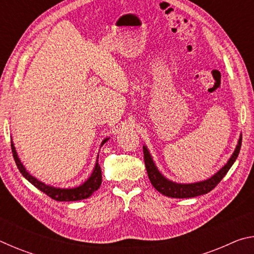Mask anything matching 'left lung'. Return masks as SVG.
I'll return each mask as SVG.
<instances>
[{
	"label": "left lung",
	"mask_w": 254,
	"mask_h": 254,
	"mask_svg": "<svg viewBox=\"0 0 254 254\" xmlns=\"http://www.w3.org/2000/svg\"><path fill=\"white\" fill-rule=\"evenodd\" d=\"M241 143H242V134L240 135L238 145H236L233 154H232L226 165L223 167L222 169L218 170L216 174L213 175L212 177L203 180V182L192 184H177L167 179L165 176L161 175L160 171L158 170L148 148L143 145L145 169H147L149 179L150 182H151L152 186L156 188L159 192H161L162 195L173 197V198H191V197L207 194V192H209L212 189L217 186L218 183L224 178V176L227 174V171L230 170L232 165H233L236 158H238L241 149Z\"/></svg>",
	"instance_id": "1"
}]
</instances>
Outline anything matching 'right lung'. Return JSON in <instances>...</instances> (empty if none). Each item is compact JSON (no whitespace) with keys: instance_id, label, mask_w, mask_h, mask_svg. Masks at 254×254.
<instances>
[{"instance_id":"right-lung-1","label":"right lung","mask_w":254,"mask_h":254,"mask_svg":"<svg viewBox=\"0 0 254 254\" xmlns=\"http://www.w3.org/2000/svg\"><path fill=\"white\" fill-rule=\"evenodd\" d=\"M109 140V137H106L105 140H103L101 145L104 144L106 141ZM11 149L12 153H13L14 161L18 166L20 173L22 174L23 177L28 180V182L31 183L34 187H37L39 190L45 192L47 196H49L50 198L58 201H75V200H81L86 199L91 196L94 191H96L98 188H100L102 184V171H101V166L98 165L96 161L95 167H94V170L84 184H81L80 186L75 187V188H57L49 186V185H46L45 183L40 182L37 178H34L33 176L30 175L27 170H25L24 166L21 163L20 159L18 157V153H16V150L14 148L13 142L11 141ZM98 159V157H97Z\"/></svg>"}]
</instances>
